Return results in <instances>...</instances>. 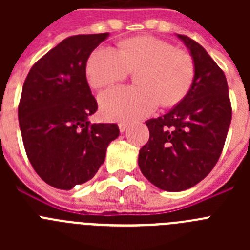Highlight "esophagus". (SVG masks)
I'll return each mask as SVG.
<instances>
[{
  "label": "esophagus",
  "instance_id": "obj_1",
  "mask_svg": "<svg viewBox=\"0 0 250 250\" xmlns=\"http://www.w3.org/2000/svg\"><path fill=\"white\" fill-rule=\"evenodd\" d=\"M126 129H127V124L126 123L119 124V130H120V132H124Z\"/></svg>",
  "mask_w": 250,
  "mask_h": 250
}]
</instances>
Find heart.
Instances as JSON below:
<instances>
[{
	"label": "heart",
	"mask_w": 250,
	"mask_h": 250,
	"mask_svg": "<svg viewBox=\"0 0 250 250\" xmlns=\"http://www.w3.org/2000/svg\"><path fill=\"white\" fill-rule=\"evenodd\" d=\"M136 72L135 87H114L99 96L106 119L131 121L144 118L161 106H173L190 90L195 65L189 52L178 50L164 40L152 36L127 39L119 51L99 47L86 62L90 85L101 89Z\"/></svg>",
	"instance_id": "heart-1"
}]
</instances>
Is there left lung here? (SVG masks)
I'll use <instances>...</instances> for the list:
<instances>
[{
	"label": "left lung",
	"mask_w": 250,
	"mask_h": 250,
	"mask_svg": "<svg viewBox=\"0 0 250 250\" xmlns=\"http://www.w3.org/2000/svg\"><path fill=\"white\" fill-rule=\"evenodd\" d=\"M195 65L190 90L167 114L146 121L150 138L139 151L145 178L165 191H183L210 173L222 154L231 121L224 72L205 48L176 34Z\"/></svg>",
	"instance_id": "1"
}]
</instances>
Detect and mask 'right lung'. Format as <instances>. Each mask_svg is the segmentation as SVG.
Listing matches in <instances>:
<instances>
[{
  "mask_svg": "<svg viewBox=\"0 0 250 250\" xmlns=\"http://www.w3.org/2000/svg\"><path fill=\"white\" fill-rule=\"evenodd\" d=\"M109 34L65 39L28 72L19 105L26 154L40 178L70 190L89 182L120 131L116 124H91L98 110L86 80L90 54Z\"/></svg>",
  "mask_w": 250,
  "mask_h": 250,
  "instance_id": "add662e5",
  "label": "right lung"
}]
</instances>
